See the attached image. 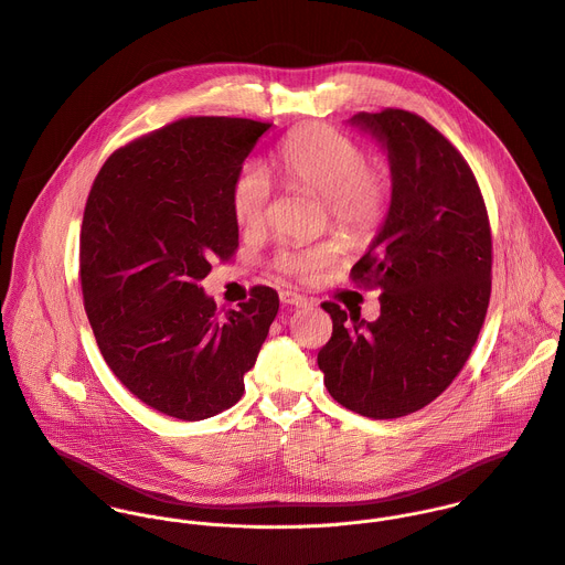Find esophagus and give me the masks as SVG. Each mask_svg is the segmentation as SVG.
Wrapping results in <instances>:
<instances>
[{
	"instance_id": "1",
	"label": "esophagus",
	"mask_w": 565,
	"mask_h": 565,
	"mask_svg": "<svg viewBox=\"0 0 565 565\" xmlns=\"http://www.w3.org/2000/svg\"><path fill=\"white\" fill-rule=\"evenodd\" d=\"M279 299H281L284 306H292V308H306V306H310V301H308L303 295L292 292V290H284V292L279 295Z\"/></svg>"
}]
</instances>
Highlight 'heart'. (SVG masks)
<instances>
[{
	"label": "heart",
	"instance_id": "heart-1",
	"mask_svg": "<svg viewBox=\"0 0 565 565\" xmlns=\"http://www.w3.org/2000/svg\"><path fill=\"white\" fill-rule=\"evenodd\" d=\"M277 167L286 184L323 195V206L334 226L352 237L372 235L385 217L390 202L387 173L365 162L363 149L330 125L310 122L288 134L277 151ZM270 200L266 171L246 162L231 186V211L239 226L262 224ZM339 259L332 242L310 248H290L277 255L279 270L308 277Z\"/></svg>",
	"mask_w": 565,
	"mask_h": 565
}]
</instances>
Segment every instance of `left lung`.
Listing matches in <instances>:
<instances>
[{
  "label": "left lung",
  "instance_id": "8db88e82",
  "mask_svg": "<svg viewBox=\"0 0 565 565\" xmlns=\"http://www.w3.org/2000/svg\"><path fill=\"white\" fill-rule=\"evenodd\" d=\"M385 151L392 200L352 279L381 288V315L323 303L332 339L319 352L330 396L374 420L414 414L465 367L491 297V226L460 151L405 109L348 120Z\"/></svg>",
  "mask_w": 565,
  "mask_h": 565
}]
</instances>
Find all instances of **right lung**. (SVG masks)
Instances as JSON below:
<instances>
[{
  "instance_id": "right-lung-1",
  "label": "right lung",
  "mask_w": 565,
  "mask_h": 565,
  "mask_svg": "<svg viewBox=\"0 0 565 565\" xmlns=\"http://www.w3.org/2000/svg\"><path fill=\"white\" fill-rule=\"evenodd\" d=\"M270 122L182 118L116 149L87 195L81 226L83 303L98 350L145 405L178 420L233 407L279 297L255 286L217 315L200 281L228 259L239 228L231 186Z\"/></svg>"
}]
</instances>
